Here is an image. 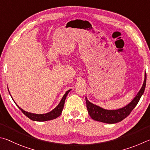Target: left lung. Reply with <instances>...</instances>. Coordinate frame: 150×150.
I'll return each instance as SVG.
<instances>
[{
    "mask_svg": "<svg viewBox=\"0 0 150 150\" xmlns=\"http://www.w3.org/2000/svg\"><path fill=\"white\" fill-rule=\"evenodd\" d=\"M146 84V73H145V78H144V83L140 90L139 91L134 99L123 108L117 110H106L101 107L97 106L96 105L91 103L88 100L86 97V107H87L88 113L91 119L97 120V121L108 123V124H114L122 121L126 117H127L132 110L135 108L136 105L140 101L142 96L143 95L145 90Z\"/></svg>",
    "mask_w": 150,
    "mask_h": 150,
    "instance_id": "1",
    "label": "left lung"
}]
</instances>
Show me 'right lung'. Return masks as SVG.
Masks as SVG:
<instances>
[{"label": "right lung", "mask_w": 150, "mask_h": 150, "mask_svg": "<svg viewBox=\"0 0 150 150\" xmlns=\"http://www.w3.org/2000/svg\"><path fill=\"white\" fill-rule=\"evenodd\" d=\"M70 90H68L66 93L64 95V96L62 97V98L61 99V101L59 103V104L55 107V108L51 111V112H48V113L46 114H34V113H31V112H29L27 111H23L22 109H21L20 107H19L20 109L21 110L23 114H24L26 117H28L29 119H30L31 120H34V121H47V120H52L56 119V118L59 117L60 114L62 113L63 107H64V101L68 95V93H69V91Z\"/></svg>", "instance_id": "1"}]
</instances>
